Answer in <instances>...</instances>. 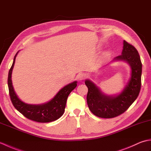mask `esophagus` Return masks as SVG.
I'll return each mask as SVG.
<instances>
[{"label": "esophagus", "instance_id": "esophagus-1", "mask_svg": "<svg viewBox=\"0 0 151 151\" xmlns=\"http://www.w3.org/2000/svg\"><path fill=\"white\" fill-rule=\"evenodd\" d=\"M86 78V75L84 73H81V74H79L78 75V79L79 81H83V80H84Z\"/></svg>", "mask_w": 151, "mask_h": 151}]
</instances>
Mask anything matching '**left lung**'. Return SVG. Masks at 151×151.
I'll list each match as a JSON object with an SVG mask.
<instances>
[{
  "label": "left lung",
  "mask_w": 151,
  "mask_h": 151,
  "mask_svg": "<svg viewBox=\"0 0 151 151\" xmlns=\"http://www.w3.org/2000/svg\"><path fill=\"white\" fill-rule=\"evenodd\" d=\"M114 60L124 61L131 67V77L119 95H106L93 82L89 80L85 81L88 88V107L92 113L99 117L114 118L123 114L135 101L140 91L142 63L136 48L124 40L122 54L115 57Z\"/></svg>",
  "instance_id": "left-lung-1"
}]
</instances>
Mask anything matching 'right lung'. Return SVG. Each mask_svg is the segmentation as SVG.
Masks as SVG:
<instances>
[{"label": "right lung", "instance_id": "right-lung-1", "mask_svg": "<svg viewBox=\"0 0 151 151\" xmlns=\"http://www.w3.org/2000/svg\"><path fill=\"white\" fill-rule=\"evenodd\" d=\"M16 53L14 62L9 70L8 85L9 94L14 106L28 119L39 123H49L57 120L63 114L65 111L66 102L70 93L77 86V82L75 81L61 89L52 99L42 104H28L22 102L16 95L12 85V73L14 68Z\"/></svg>", "mask_w": 151, "mask_h": 151}]
</instances>
